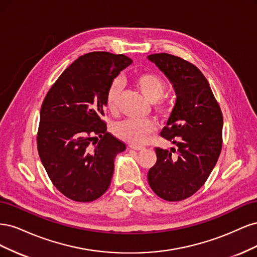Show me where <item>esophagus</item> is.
<instances>
[{
	"label": "esophagus",
	"instance_id": "1",
	"mask_svg": "<svg viewBox=\"0 0 257 257\" xmlns=\"http://www.w3.org/2000/svg\"><path fill=\"white\" fill-rule=\"evenodd\" d=\"M128 148H131V149H133V150H136V151H141L144 149V147L137 146V145H130Z\"/></svg>",
	"mask_w": 257,
	"mask_h": 257
}]
</instances>
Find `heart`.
Returning a JSON list of instances; mask_svg holds the SVG:
<instances>
[{"mask_svg":"<svg viewBox=\"0 0 257 257\" xmlns=\"http://www.w3.org/2000/svg\"><path fill=\"white\" fill-rule=\"evenodd\" d=\"M134 83L139 92L152 103H158V108L163 110L164 105L159 102L166 89V84L161 77L154 73H144L138 75ZM122 92V82L115 79L111 82L106 94V105L108 110L114 112L118 108L120 94ZM155 130V123L152 120H133L127 119L114 124V135L130 144H143L146 138Z\"/></svg>","mask_w":257,"mask_h":257,"instance_id":"1","label":"heart"}]
</instances>
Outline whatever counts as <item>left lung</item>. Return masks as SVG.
<instances>
[{
  "label": "left lung",
  "instance_id": "obj_1",
  "mask_svg": "<svg viewBox=\"0 0 257 257\" xmlns=\"http://www.w3.org/2000/svg\"><path fill=\"white\" fill-rule=\"evenodd\" d=\"M173 84L176 103L161 136L178 147L157 148L148 182L161 198L179 201L204 185L222 149L223 115L206 77L190 62L168 53L148 56Z\"/></svg>",
  "mask_w": 257,
  "mask_h": 257
}]
</instances>
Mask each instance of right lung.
Segmentation results:
<instances>
[{
  "mask_svg": "<svg viewBox=\"0 0 257 257\" xmlns=\"http://www.w3.org/2000/svg\"><path fill=\"white\" fill-rule=\"evenodd\" d=\"M132 62L124 54H84L61 74L44 99L38 154L53 185L69 199L89 203L109 188L115 155L126 147L108 133L100 116L111 82Z\"/></svg>",
  "mask_w": 257,
  "mask_h": 257,
  "instance_id": "obj_1",
  "label": "right lung"
}]
</instances>
